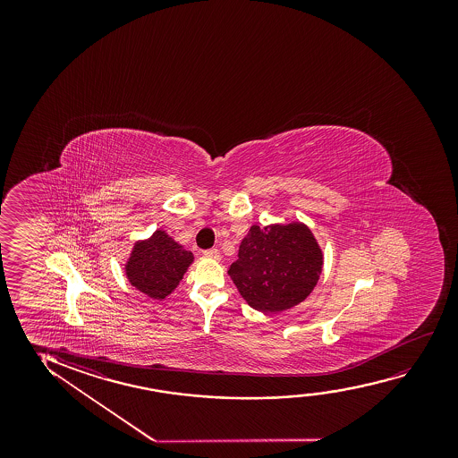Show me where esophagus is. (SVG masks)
<instances>
[{
	"label": "esophagus",
	"mask_w": 458,
	"mask_h": 458,
	"mask_svg": "<svg viewBox=\"0 0 458 458\" xmlns=\"http://www.w3.org/2000/svg\"><path fill=\"white\" fill-rule=\"evenodd\" d=\"M203 255L211 259H220V251L217 249H209V250L203 251Z\"/></svg>",
	"instance_id": "obj_1"
}]
</instances>
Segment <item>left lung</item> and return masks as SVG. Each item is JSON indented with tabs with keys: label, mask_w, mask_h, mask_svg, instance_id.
Masks as SVG:
<instances>
[{
	"label": "left lung",
	"mask_w": 458,
	"mask_h": 458,
	"mask_svg": "<svg viewBox=\"0 0 458 458\" xmlns=\"http://www.w3.org/2000/svg\"><path fill=\"white\" fill-rule=\"evenodd\" d=\"M324 257L313 233L301 222L250 226L228 274L244 301L263 313L293 308L311 294Z\"/></svg>",
	"instance_id": "obj_1"
}]
</instances>
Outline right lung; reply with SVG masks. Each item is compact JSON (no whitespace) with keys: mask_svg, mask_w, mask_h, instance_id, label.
Masks as SVG:
<instances>
[{"mask_svg":"<svg viewBox=\"0 0 458 458\" xmlns=\"http://www.w3.org/2000/svg\"><path fill=\"white\" fill-rule=\"evenodd\" d=\"M192 261L191 251L182 249L167 233L157 230L150 239L136 242L125 272L134 288L161 301L182 282Z\"/></svg>","mask_w":458,"mask_h":458,"instance_id":"obj_1","label":"right lung"}]
</instances>
